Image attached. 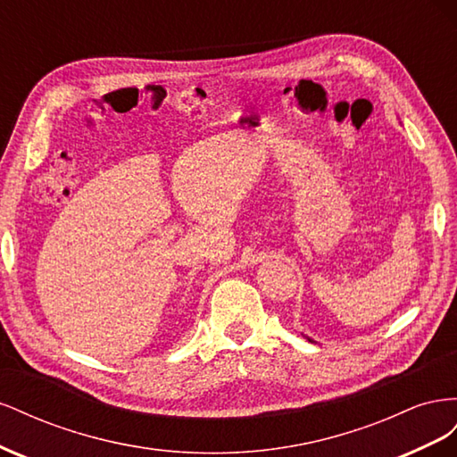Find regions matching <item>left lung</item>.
<instances>
[{"mask_svg": "<svg viewBox=\"0 0 457 457\" xmlns=\"http://www.w3.org/2000/svg\"><path fill=\"white\" fill-rule=\"evenodd\" d=\"M307 339H309V341H312V339H311V337H307Z\"/></svg>", "mask_w": 457, "mask_h": 457, "instance_id": "8db88e82", "label": "left lung"}]
</instances>
